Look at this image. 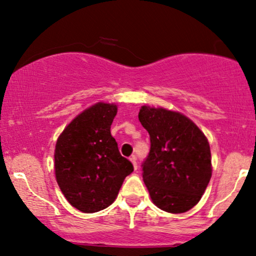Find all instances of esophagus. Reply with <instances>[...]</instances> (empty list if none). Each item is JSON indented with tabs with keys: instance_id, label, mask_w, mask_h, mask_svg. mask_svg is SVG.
Masks as SVG:
<instances>
[{
	"instance_id": "obj_1",
	"label": "esophagus",
	"mask_w": 256,
	"mask_h": 256,
	"mask_svg": "<svg viewBox=\"0 0 256 256\" xmlns=\"http://www.w3.org/2000/svg\"><path fill=\"white\" fill-rule=\"evenodd\" d=\"M130 161L132 162V164H134V170H137V168H138V164H137V158L134 155H132L131 158H130Z\"/></svg>"
}]
</instances>
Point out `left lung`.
Wrapping results in <instances>:
<instances>
[{
  "label": "left lung",
  "instance_id": "8db88e82",
  "mask_svg": "<svg viewBox=\"0 0 256 256\" xmlns=\"http://www.w3.org/2000/svg\"><path fill=\"white\" fill-rule=\"evenodd\" d=\"M138 118L150 136L142 175L154 204L170 214L190 210L211 178L208 140L192 120L173 110L143 106Z\"/></svg>",
  "mask_w": 256,
  "mask_h": 256
}]
</instances>
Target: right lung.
<instances>
[{"mask_svg":"<svg viewBox=\"0 0 256 256\" xmlns=\"http://www.w3.org/2000/svg\"><path fill=\"white\" fill-rule=\"evenodd\" d=\"M116 106L98 102L89 107L62 132L54 150V173L68 202L93 214L114 202L134 166L120 155L110 134Z\"/></svg>","mask_w":256,"mask_h":256,"instance_id":"add662e5","label":"right lung"}]
</instances>
